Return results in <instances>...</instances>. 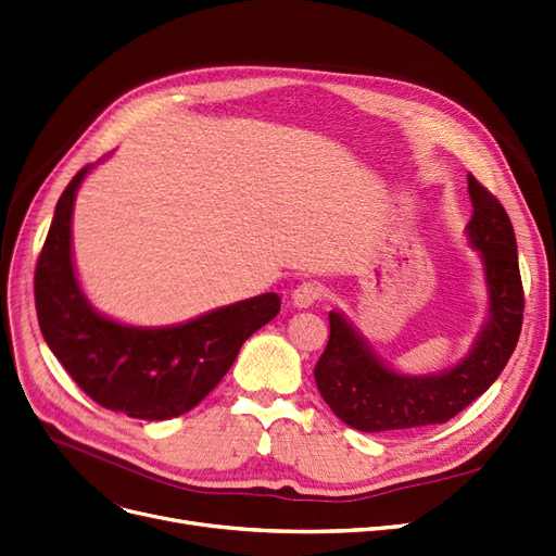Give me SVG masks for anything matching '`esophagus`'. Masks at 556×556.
Instances as JSON below:
<instances>
[{
  "label": "esophagus",
  "instance_id": "1",
  "mask_svg": "<svg viewBox=\"0 0 556 556\" xmlns=\"http://www.w3.org/2000/svg\"><path fill=\"white\" fill-rule=\"evenodd\" d=\"M323 295H325L323 286L318 281H311L308 279V281H302L293 291V304L298 308H308V306H313L316 302H320Z\"/></svg>",
  "mask_w": 556,
  "mask_h": 556
}]
</instances>
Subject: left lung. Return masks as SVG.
Returning a JSON list of instances; mask_svg holds the SVG:
<instances>
[{"instance_id":"left-lung-1","label":"left lung","mask_w":556,"mask_h":556,"mask_svg":"<svg viewBox=\"0 0 556 556\" xmlns=\"http://www.w3.org/2000/svg\"><path fill=\"white\" fill-rule=\"evenodd\" d=\"M472 218L468 238L484 258L489 323L472 352L443 375L406 377L386 368L338 313H329V343L316 366L323 400L358 431H400L441 425L475 402L511 358L525 311L514 225L489 188L468 175Z\"/></svg>"}]
</instances>
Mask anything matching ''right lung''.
<instances>
[{"instance_id":"right-lung-1","label":"right lung","mask_w":556,"mask_h":556,"mask_svg":"<svg viewBox=\"0 0 556 556\" xmlns=\"http://www.w3.org/2000/svg\"><path fill=\"white\" fill-rule=\"evenodd\" d=\"M90 167H81L63 190L36 263L40 331L92 402L140 420L181 416L220 383L240 345L277 316L281 300L265 293L163 329L117 325L94 313L70 252L72 204Z\"/></svg>"}]
</instances>
